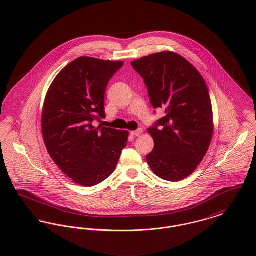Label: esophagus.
Listing matches in <instances>:
<instances>
[{"label":"esophagus","instance_id":"1","mask_svg":"<svg viewBox=\"0 0 256 256\" xmlns=\"http://www.w3.org/2000/svg\"><path fill=\"white\" fill-rule=\"evenodd\" d=\"M143 132V130H142V128H138L136 130H134V132H132L130 134L134 136H141V134Z\"/></svg>","mask_w":256,"mask_h":256}]
</instances>
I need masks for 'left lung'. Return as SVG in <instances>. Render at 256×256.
<instances>
[{"label":"left lung","mask_w":256,"mask_h":256,"mask_svg":"<svg viewBox=\"0 0 256 256\" xmlns=\"http://www.w3.org/2000/svg\"><path fill=\"white\" fill-rule=\"evenodd\" d=\"M132 66L144 80L153 108L164 111V117L148 128L155 142L146 156L148 164L168 181L189 176L206 154L214 132L204 80L189 61L172 52L138 59Z\"/></svg>","instance_id":"1"}]
</instances>
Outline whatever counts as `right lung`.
<instances>
[{
    "mask_svg": "<svg viewBox=\"0 0 256 256\" xmlns=\"http://www.w3.org/2000/svg\"><path fill=\"white\" fill-rule=\"evenodd\" d=\"M122 61L82 56L64 67L44 99L42 132L50 156L74 182L92 187L116 168L128 134L99 124L104 96Z\"/></svg>",
    "mask_w": 256,
    "mask_h": 256,
    "instance_id": "1",
    "label": "right lung"
}]
</instances>
